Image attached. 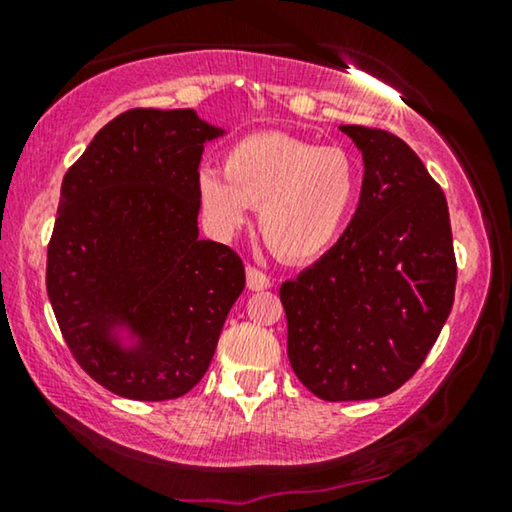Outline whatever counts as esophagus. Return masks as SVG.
<instances>
[{"instance_id": "1", "label": "esophagus", "mask_w": 512, "mask_h": 512, "mask_svg": "<svg viewBox=\"0 0 512 512\" xmlns=\"http://www.w3.org/2000/svg\"><path fill=\"white\" fill-rule=\"evenodd\" d=\"M247 286L251 291H265L272 286V279L263 270H258L256 265H247Z\"/></svg>"}]
</instances>
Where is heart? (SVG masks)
<instances>
[{
    "label": "heart",
    "mask_w": 512,
    "mask_h": 512,
    "mask_svg": "<svg viewBox=\"0 0 512 512\" xmlns=\"http://www.w3.org/2000/svg\"><path fill=\"white\" fill-rule=\"evenodd\" d=\"M361 191V167L342 146L284 132L235 142L219 167H202L195 193L207 226L233 235L258 207V233L286 263L317 261L333 249Z\"/></svg>",
    "instance_id": "heart-1"
}]
</instances>
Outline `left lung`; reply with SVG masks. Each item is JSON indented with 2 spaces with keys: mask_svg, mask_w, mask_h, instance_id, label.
Here are the masks:
<instances>
[{
  "mask_svg": "<svg viewBox=\"0 0 512 512\" xmlns=\"http://www.w3.org/2000/svg\"><path fill=\"white\" fill-rule=\"evenodd\" d=\"M363 153L356 214L338 244L279 289L298 380L324 401H368L410 380L454 303L450 212L415 151L340 125Z\"/></svg>",
  "mask_w": 512,
  "mask_h": 512,
  "instance_id": "left-lung-1",
  "label": "left lung"
}]
</instances>
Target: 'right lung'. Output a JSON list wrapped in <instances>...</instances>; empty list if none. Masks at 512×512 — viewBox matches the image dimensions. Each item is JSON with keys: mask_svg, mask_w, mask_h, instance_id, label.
Segmentation results:
<instances>
[{"mask_svg": "<svg viewBox=\"0 0 512 512\" xmlns=\"http://www.w3.org/2000/svg\"><path fill=\"white\" fill-rule=\"evenodd\" d=\"M193 109H130L69 167L46 254V291L76 363L111 394L170 401L207 373L244 263L198 240L195 179L207 139ZM128 320L140 345L107 338Z\"/></svg>", "mask_w": 512, "mask_h": 512, "instance_id": "add662e5", "label": "right lung"}]
</instances>
